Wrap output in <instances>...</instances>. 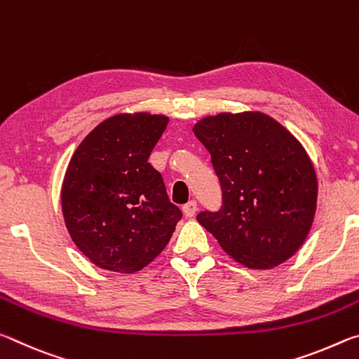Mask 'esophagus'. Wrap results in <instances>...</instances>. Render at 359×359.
<instances>
[{
	"label": "esophagus",
	"mask_w": 359,
	"mask_h": 359,
	"mask_svg": "<svg viewBox=\"0 0 359 359\" xmlns=\"http://www.w3.org/2000/svg\"><path fill=\"white\" fill-rule=\"evenodd\" d=\"M196 209H198L196 201H188L187 204L182 205V210H184L185 217H188V218H191L194 214H196Z\"/></svg>",
	"instance_id": "obj_1"
}]
</instances>
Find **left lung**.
<instances>
[{
	"label": "left lung",
	"instance_id": "1",
	"mask_svg": "<svg viewBox=\"0 0 359 359\" xmlns=\"http://www.w3.org/2000/svg\"><path fill=\"white\" fill-rule=\"evenodd\" d=\"M193 133L222 187V208L199 212L198 222L247 267L287 261L306 241L317 209V175L302 145L259 112L208 117Z\"/></svg>",
	"mask_w": 359,
	"mask_h": 359
}]
</instances>
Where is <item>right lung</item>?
<instances>
[{"instance_id": "obj_1", "label": "right lung", "mask_w": 359, "mask_h": 359, "mask_svg": "<svg viewBox=\"0 0 359 359\" xmlns=\"http://www.w3.org/2000/svg\"><path fill=\"white\" fill-rule=\"evenodd\" d=\"M166 125L165 115H114L71 158L62 188L65 223L79 250L102 269L141 271L182 218L149 163Z\"/></svg>"}]
</instances>
